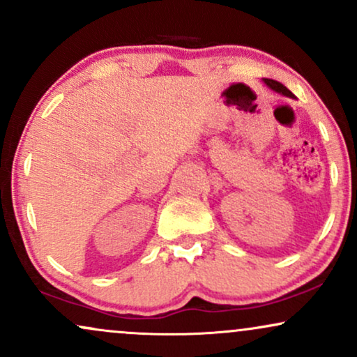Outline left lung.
<instances>
[{
    "label": "left lung",
    "instance_id": "8db88e82",
    "mask_svg": "<svg viewBox=\"0 0 357 357\" xmlns=\"http://www.w3.org/2000/svg\"><path fill=\"white\" fill-rule=\"evenodd\" d=\"M264 82H265V85H267L268 89H272V90H273V92L282 93V96H285V97H292V99H294V93L290 92V90L287 89L285 85H282L280 82L272 80V79H264Z\"/></svg>",
    "mask_w": 357,
    "mask_h": 357
}]
</instances>
